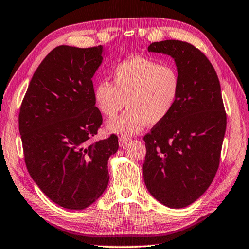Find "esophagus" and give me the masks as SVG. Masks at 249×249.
Returning <instances> with one entry per match:
<instances>
[{
    "mask_svg": "<svg viewBox=\"0 0 249 249\" xmlns=\"http://www.w3.org/2000/svg\"><path fill=\"white\" fill-rule=\"evenodd\" d=\"M120 145L121 147H124V145L127 144V142L129 141V137H126V136H120Z\"/></svg>",
    "mask_w": 249,
    "mask_h": 249,
    "instance_id": "34e87169",
    "label": "esophagus"
}]
</instances>
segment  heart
I'll return each instance as SVG.
<instances>
[{
    "label": "heart",
    "instance_id": "b5f03b06",
    "mask_svg": "<svg viewBox=\"0 0 249 249\" xmlns=\"http://www.w3.org/2000/svg\"><path fill=\"white\" fill-rule=\"evenodd\" d=\"M112 82L100 81L94 99L102 114L112 118L127 105L128 109L109 121L112 133L134 135L145 125H157L172 113L177 105L181 80L172 65H162L147 57L134 56L116 63Z\"/></svg>",
    "mask_w": 249,
    "mask_h": 249
}]
</instances>
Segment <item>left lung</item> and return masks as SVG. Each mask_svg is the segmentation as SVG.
Masks as SVG:
<instances>
[{"label": "left lung", "mask_w": 249, "mask_h": 249, "mask_svg": "<svg viewBox=\"0 0 249 249\" xmlns=\"http://www.w3.org/2000/svg\"><path fill=\"white\" fill-rule=\"evenodd\" d=\"M148 51L173 58L181 80L177 105L143 137V179L155 199L169 208L196 202L213 182L227 127L220 83L213 65L192 44L166 40Z\"/></svg>", "instance_id": "obj_1"}]
</instances>
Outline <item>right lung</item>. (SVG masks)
Segmentation results:
<instances>
[{
  "mask_svg": "<svg viewBox=\"0 0 249 249\" xmlns=\"http://www.w3.org/2000/svg\"><path fill=\"white\" fill-rule=\"evenodd\" d=\"M101 45H60L34 72L19 112V133L28 172L45 196L81 211L109 183L108 160L118 136L89 143L102 124L92 76L104 59Z\"/></svg>",
  "mask_w": 249,
  "mask_h": 249,
  "instance_id": "right-lung-1",
  "label": "right lung"
}]
</instances>
